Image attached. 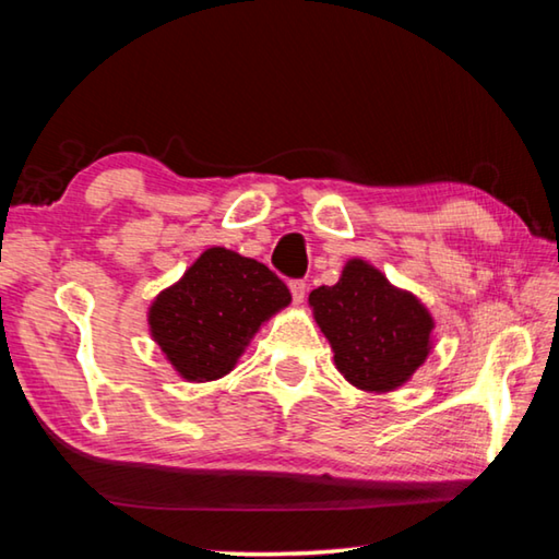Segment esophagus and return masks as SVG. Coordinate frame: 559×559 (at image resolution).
I'll use <instances>...</instances> for the list:
<instances>
[{"label": "esophagus", "instance_id": "obj_1", "mask_svg": "<svg viewBox=\"0 0 559 559\" xmlns=\"http://www.w3.org/2000/svg\"><path fill=\"white\" fill-rule=\"evenodd\" d=\"M288 288H290V296H293V302H300L306 300V293H308V283L306 281H290L288 283Z\"/></svg>", "mask_w": 559, "mask_h": 559}]
</instances>
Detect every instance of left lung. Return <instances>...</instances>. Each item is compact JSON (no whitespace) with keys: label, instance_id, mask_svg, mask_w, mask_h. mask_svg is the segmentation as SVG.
Masks as SVG:
<instances>
[{"label":"left lung","instance_id":"obj_1","mask_svg":"<svg viewBox=\"0 0 559 559\" xmlns=\"http://www.w3.org/2000/svg\"><path fill=\"white\" fill-rule=\"evenodd\" d=\"M308 306L333 347L337 372L362 392L400 390L433 347L429 308L370 261L349 259L335 286L316 288Z\"/></svg>","mask_w":559,"mask_h":559}]
</instances>
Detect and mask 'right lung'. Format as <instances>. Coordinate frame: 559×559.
<instances>
[{"label": "right lung", "instance_id": "right-lung-1", "mask_svg": "<svg viewBox=\"0 0 559 559\" xmlns=\"http://www.w3.org/2000/svg\"><path fill=\"white\" fill-rule=\"evenodd\" d=\"M288 302L286 283L269 266L212 246L150 302V337L182 380L214 382Z\"/></svg>", "mask_w": 559, "mask_h": 559}]
</instances>
